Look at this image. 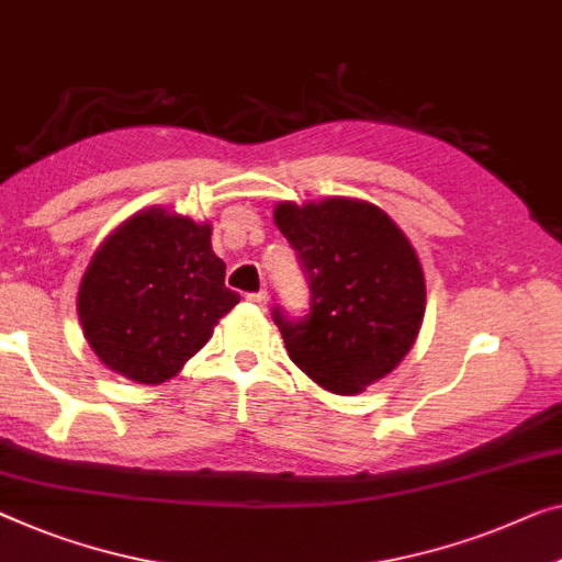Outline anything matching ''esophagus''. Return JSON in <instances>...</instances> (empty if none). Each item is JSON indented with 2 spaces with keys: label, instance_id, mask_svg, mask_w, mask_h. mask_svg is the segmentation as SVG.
Masks as SVG:
<instances>
[{
  "label": "esophagus",
  "instance_id": "esophagus-1",
  "mask_svg": "<svg viewBox=\"0 0 562 562\" xmlns=\"http://www.w3.org/2000/svg\"><path fill=\"white\" fill-rule=\"evenodd\" d=\"M247 300L255 305H265L267 303V292L265 290H257V292H247Z\"/></svg>",
  "mask_w": 562,
  "mask_h": 562
}]
</instances>
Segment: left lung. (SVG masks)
Here are the masks:
<instances>
[{"instance_id": "1", "label": "left lung", "mask_w": 562, "mask_h": 562, "mask_svg": "<svg viewBox=\"0 0 562 562\" xmlns=\"http://www.w3.org/2000/svg\"><path fill=\"white\" fill-rule=\"evenodd\" d=\"M274 224L297 252L310 303L272 307L288 356L328 391H363L412 350L426 284L412 241L379 206L353 199L280 204Z\"/></svg>"}]
</instances>
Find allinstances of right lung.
I'll use <instances>...</instances> for the list:
<instances>
[{"label":"right lung","instance_id":"add662e5","mask_svg":"<svg viewBox=\"0 0 562 562\" xmlns=\"http://www.w3.org/2000/svg\"><path fill=\"white\" fill-rule=\"evenodd\" d=\"M209 234V224L150 209L103 241L80 282L78 313L108 368L138 383L171 379L239 303Z\"/></svg>","mask_w":562,"mask_h":562}]
</instances>
